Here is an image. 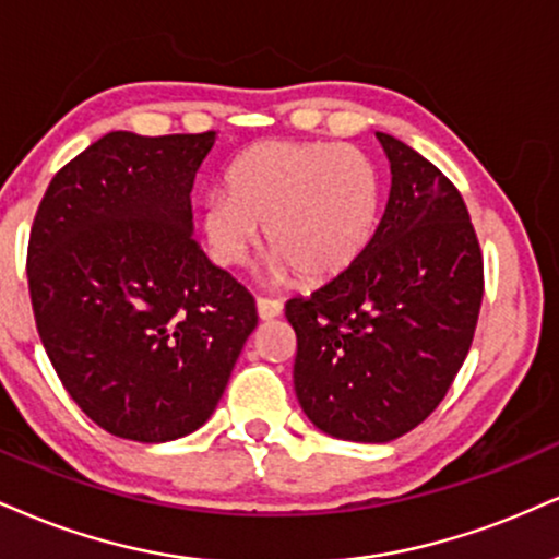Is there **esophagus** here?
<instances>
[{
  "mask_svg": "<svg viewBox=\"0 0 559 559\" xmlns=\"http://www.w3.org/2000/svg\"><path fill=\"white\" fill-rule=\"evenodd\" d=\"M257 311H259L261 321H272L282 313V302L274 300V298H259L257 300Z\"/></svg>",
  "mask_w": 559,
  "mask_h": 559,
  "instance_id": "esophagus-1",
  "label": "esophagus"
}]
</instances>
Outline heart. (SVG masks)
<instances>
[{"label":"heart","mask_w":559,"mask_h":559,"mask_svg":"<svg viewBox=\"0 0 559 559\" xmlns=\"http://www.w3.org/2000/svg\"><path fill=\"white\" fill-rule=\"evenodd\" d=\"M381 181L373 160L336 142L269 140L253 144L225 174V194H210L199 230L215 264L248 261L264 225L274 272L302 280L340 274L376 230Z\"/></svg>","instance_id":"obj_1"}]
</instances>
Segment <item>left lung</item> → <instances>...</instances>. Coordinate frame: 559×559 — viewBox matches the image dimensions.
<instances>
[{
  "label": "left lung",
  "instance_id": "8db88e82",
  "mask_svg": "<svg viewBox=\"0 0 559 559\" xmlns=\"http://www.w3.org/2000/svg\"><path fill=\"white\" fill-rule=\"evenodd\" d=\"M376 136L391 191L373 238L334 280L285 306L302 412L355 443H389L430 417L469 355L485 293L456 186L409 144Z\"/></svg>",
  "mask_w": 559,
  "mask_h": 559
}]
</instances>
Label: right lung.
Returning <instances> with one entry per match:
<instances>
[{
    "label": "right lung",
    "mask_w": 559,
    "mask_h": 559,
    "mask_svg": "<svg viewBox=\"0 0 559 559\" xmlns=\"http://www.w3.org/2000/svg\"><path fill=\"white\" fill-rule=\"evenodd\" d=\"M217 134L111 132L48 183L27 285L69 396L116 438L168 443L210 419L257 302L194 240L191 189Z\"/></svg>",
    "instance_id": "add662e5"
}]
</instances>
